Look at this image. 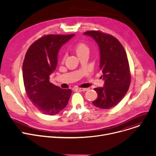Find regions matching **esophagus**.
<instances>
[{"label": "esophagus", "instance_id": "obj_1", "mask_svg": "<svg viewBox=\"0 0 156 156\" xmlns=\"http://www.w3.org/2000/svg\"><path fill=\"white\" fill-rule=\"evenodd\" d=\"M87 89V88H75V90H78L80 91H86Z\"/></svg>", "mask_w": 156, "mask_h": 156}]
</instances>
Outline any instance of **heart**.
I'll list each match as a JSON object with an SVG mask.
<instances>
[{"label": "heart", "mask_w": 156, "mask_h": 156, "mask_svg": "<svg viewBox=\"0 0 156 156\" xmlns=\"http://www.w3.org/2000/svg\"><path fill=\"white\" fill-rule=\"evenodd\" d=\"M76 51L77 55L84 51L86 50H88V47L86 46V44H85L83 43H78L76 46V48H75Z\"/></svg>", "instance_id": "obj_1"}]
</instances>
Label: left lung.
Segmentation results:
<instances>
[{
	"label": "left lung",
	"instance_id": "obj_1",
	"mask_svg": "<svg viewBox=\"0 0 156 156\" xmlns=\"http://www.w3.org/2000/svg\"><path fill=\"white\" fill-rule=\"evenodd\" d=\"M84 34L92 37L100 51V69L105 80L103 87L94 89L98 98L93 104L109 109L120 103L129 89L131 75L126 51L116 38L100 31H88Z\"/></svg>",
	"mask_w": 156,
	"mask_h": 156
}]
</instances>
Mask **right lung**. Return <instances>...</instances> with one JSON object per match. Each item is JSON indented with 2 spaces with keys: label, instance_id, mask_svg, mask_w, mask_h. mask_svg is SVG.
Masks as SVG:
<instances>
[{
  "label": "right lung",
  "instance_id": "right-lung-1",
  "mask_svg": "<svg viewBox=\"0 0 156 156\" xmlns=\"http://www.w3.org/2000/svg\"><path fill=\"white\" fill-rule=\"evenodd\" d=\"M74 35H44L32 43L26 53L23 64L26 93L33 105L44 114H57L69 102L72 90L53 84L50 76L57 66L60 47Z\"/></svg>",
  "mask_w": 156,
  "mask_h": 156
}]
</instances>
